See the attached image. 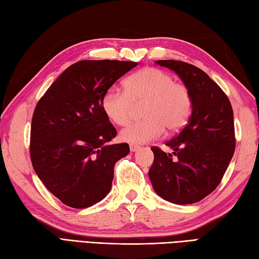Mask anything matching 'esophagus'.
Masks as SVG:
<instances>
[{
  "instance_id": "1",
  "label": "esophagus",
  "mask_w": 259,
  "mask_h": 259,
  "mask_svg": "<svg viewBox=\"0 0 259 259\" xmlns=\"http://www.w3.org/2000/svg\"><path fill=\"white\" fill-rule=\"evenodd\" d=\"M140 149V147L139 146H137V145H130V151H133V152H136L137 150H139Z\"/></svg>"
}]
</instances>
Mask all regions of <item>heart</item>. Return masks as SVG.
Masks as SVG:
<instances>
[{"label": "heart", "mask_w": 259, "mask_h": 259, "mask_svg": "<svg viewBox=\"0 0 259 259\" xmlns=\"http://www.w3.org/2000/svg\"><path fill=\"white\" fill-rule=\"evenodd\" d=\"M145 103L142 117L121 130L120 139L129 144H146L156 140L164 130L177 133L186 125L191 109V93L183 82L161 69L147 67L124 81V90L109 89L101 106L107 118L118 125L129 122L135 106Z\"/></svg>", "instance_id": "b5f03b06"}]
</instances>
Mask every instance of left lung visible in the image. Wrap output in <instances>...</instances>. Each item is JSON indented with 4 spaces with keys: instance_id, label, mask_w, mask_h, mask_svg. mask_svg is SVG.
Returning <instances> with one entry per match:
<instances>
[{
    "instance_id": "left-lung-1",
    "label": "left lung",
    "mask_w": 259,
    "mask_h": 259,
    "mask_svg": "<svg viewBox=\"0 0 259 259\" xmlns=\"http://www.w3.org/2000/svg\"><path fill=\"white\" fill-rule=\"evenodd\" d=\"M157 63L174 70L188 87L192 110L188 123L166 142L172 153L151 148L149 178L163 199L188 205L211 194L226 172L236 146L234 112L226 93L199 68L176 60Z\"/></svg>"
}]
</instances>
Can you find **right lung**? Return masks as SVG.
<instances>
[{
	"instance_id": "obj_1",
	"label": "right lung",
	"mask_w": 259,
	"mask_h": 259,
	"mask_svg": "<svg viewBox=\"0 0 259 259\" xmlns=\"http://www.w3.org/2000/svg\"><path fill=\"white\" fill-rule=\"evenodd\" d=\"M118 60H82L64 71L38 100L31 123L30 157L47 189L72 208H87L111 189L114 164L128 144L117 136L101 100L115 81L137 67Z\"/></svg>"
}]
</instances>
